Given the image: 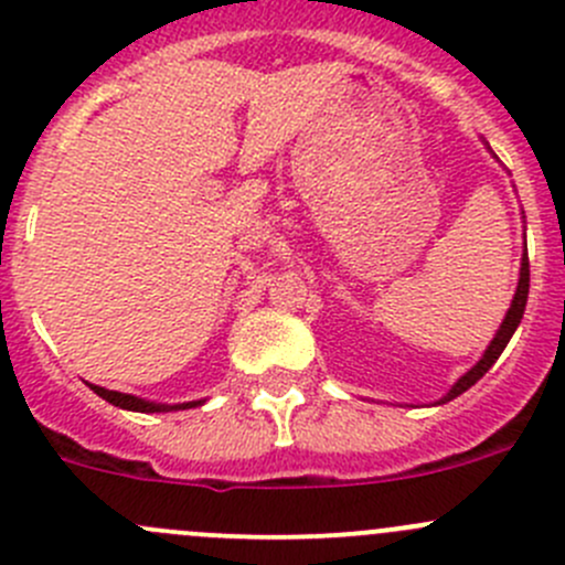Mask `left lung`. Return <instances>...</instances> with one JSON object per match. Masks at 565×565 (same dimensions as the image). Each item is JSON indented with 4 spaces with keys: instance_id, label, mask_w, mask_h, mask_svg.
<instances>
[{
    "instance_id": "1",
    "label": "left lung",
    "mask_w": 565,
    "mask_h": 565,
    "mask_svg": "<svg viewBox=\"0 0 565 565\" xmlns=\"http://www.w3.org/2000/svg\"><path fill=\"white\" fill-rule=\"evenodd\" d=\"M527 290H530V260H527V249H524L522 255V269H519V285H516V294H513V301L511 307H508L505 318H502L500 329H497L494 340L489 343V349L483 351V356H480L478 362L470 367V371L465 373V376L459 379V382L450 387V393L445 395V398H439V404H448V401H454L456 395H461L465 390H470L475 382H478L480 376H483L486 371H489L491 365L497 362V356L502 354V349L508 345V340L513 338V332H516V327L522 323V316H524V305H527Z\"/></svg>"
}]
</instances>
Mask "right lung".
I'll use <instances>...</instances> for the list:
<instances>
[{
  "label": "right lung",
  "mask_w": 565,
  "mask_h": 565,
  "mask_svg": "<svg viewBox=\"0 0 565 565\" xmlns=\"http://www.w3.org/2000/svg\"><path fill=\"white\" fill-rule=\"evenodd\" d=\"M90 387H93L95 395H100L104 401H109L111 406H120V409H128V412H145V415H150V412L192 409V406L203 404V401H189V404L167 406V404H153V401H142V398H137V395H126V393H115V390H104V387H98V384H90Z\"/></svg>",
  "instance_id": "right-lung-1"
}]
</instances>
